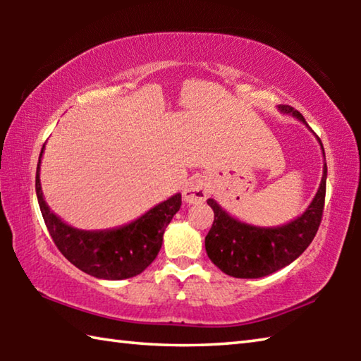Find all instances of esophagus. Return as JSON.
<instances>
[{"label":"esophagus","mask_w":361,"mask_h":361,"mask_svg":"<svg viewBox=\"0 0 361 361\" xmlns=\"http://www.w3.org/2000/svg\"><path fill=\"white\" fill-rule=\"evenodd\" d=\"M209 195V185L202 178V176H192L186 183L185 189H183V197L188 204H200L204 202Z\"/></svg>","instance_id":"1"}]
</instances>
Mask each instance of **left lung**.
I'll return each instance as SVG.
<instances>
[{"mask_svg":"<svg viewBox=\"0 0 361 361\" xmlns=\"http://www.w3.org/2000/svg\"><path fill=\"white\" fill-rule=\"evenodd\" d=\"M279 109L307 124L304 116L293 106L280 105ZM325 194L326 164L323 167L320 188L309 209L295 221L280 228H256L237 221L215 200L209 199L207 204L215 213V221L205 237L207 255L224 274L237 279H259L288 266L314 240L325 209Z\"/></svg>","mask_w":361,"mask_h":361,"instance_id":"1","label":"left lung"}]
</instances>
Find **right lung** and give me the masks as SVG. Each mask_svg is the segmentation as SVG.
Wrapping results in <instances>:
<instances>
[{"mask_svg": "<svg viewBox=\"0 0 361 361\" xmlns=\"http://www.w3.org/2000/svg\"><path fill=\"white\" fill-rule=\"evenodd\" d=\"M44 148V146H42ZM39 154L36 169V195L46 228L54 243L71 264L105 280H122L142 274L156 259L164 231L181 207V194L156 205L135 221L109 231H79L65 224L49 210L41 192Z\"/></svg>", "mask_w": 361, "mask_h": 361, "instance_id": "right-lung-1", "label": "right lung"}]
</instances>
